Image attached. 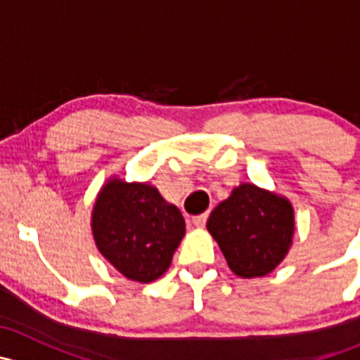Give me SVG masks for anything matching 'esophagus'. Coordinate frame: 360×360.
Wrapping results in <instances>:
<instances>
[{"mask_svg": "<svg viewBox=\"0 0 360 360\" xmlns=\"http://www.w3.org/2000/svg\"><path fill=\"white\" fill-rule=\"evenodd\" d=\"M191 223H193L197 228H203V226H205V223H207V212L198 214V216L191 217Z\"/></svg>", "mask_w": 360, "mask_h": 360, "instance_id": "34e87169", "label": "esophagus"}]
</instances>
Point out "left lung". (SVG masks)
Returning a JSON list of instances; mask_svg holds the SVG:
<instances>
[{
	"label": "left lung",
	"mask_w": 360,
	"mask_h": 360,
	"mask_svg": "<svg viewBox=\"0 0 360 360\" xmlns=\"http://www.w3.org/2000/svg\"><path fill=\"white\" fill-rule=\"evenodd\" d=\"M294 228L292 203L252 183L233 188L207 221L230 270L242 278L274 271L291 249Z\"/></svg>",
	"instance_id": "obj_1"
}]
</instances>
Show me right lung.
Masks as SVG:
<instances>
[{"label":"right lung","instance_id":"1","mask_svg":"<svg viewBox=\"0 0 360 360\" xmlns=\"http://www.w3.org/2000/svg\"><path fill=\"white\" fill-rule=\"evenodd\" d=\"M92 235L99 252L129 281H157L186 231L184 217L155 186L111 177L97 193Z\"/></svg>","mask_w":360,"mask_h":360}]
</instances>
